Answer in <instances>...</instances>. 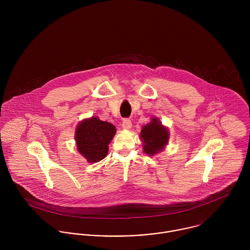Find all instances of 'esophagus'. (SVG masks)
I'll list each match as a JSON object with an SVG mask.
<instances>
[{
  "mask_svg": "<svg viewBox=\"0 0 250 250\" xmlns=\"http://www.w3.org/2000/svg\"><path fill=\"white\" fill-rule=\"evenodd\" d=\"M122 128L124 130H131L132 128V122L130 119H124L122 122Z\"/></svg>",
  "mask_w": 250,
  "mask_h": 250,
  "instance_id": "esophagus-1",
  "label": "esophagus"
}]
</instances>
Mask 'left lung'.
Returning <instances> with one entry per match:
<instances>
[{"instance_id":"1","label":"left lung","mask_w":250,"mask_h":250,"mask_svg":"<svg viewBox=\"0 0 250 250\" xmlns=\"http://www.w3.org/2000/svg\"><path fill=\"white\" fill-rule=\"evenodd\" d=\"M140 139L143 143V152L148 156H154L167 145L169 131L158 117H152L151 121L142 128Z\"/></svg>"}]
</instances>
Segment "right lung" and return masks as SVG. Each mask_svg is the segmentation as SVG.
Wrapping results in <instances>:
<instances>
[{
	"label": "right lung",
	"instance_id": "obj_1",
	"mask_svg": "<svg viewBox=\"0 0 250 250\" xmlns=\"http://www.w3.org/2000/svg\"><path fill=\"white\" fill-rule=\"evenodd\" d=\"M116 133V128L109 122L96 116L81 121L75 130V142L78 152L89 164L106 158L108 144Z\"/></svg>",
	"mask_w": 250,
	"mask_h": 250
}]
</instances>
